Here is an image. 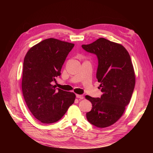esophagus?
Masks as SVG:
<instances>
[{"label":"esophagus","instance_id":"34e87169","mask_svg":"<svg viewBox=\"0 0 153 153\" xmlns=\"http://www.w3.org/2000/svg\"><path fill=\"white\" fill-rule=\"evenodd\" d=\"M76 98L78 99H84V95L82 94H76Z\"/></svg>","mask_w":153,"mask_h":153}]
</instances>
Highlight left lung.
Wrapping results in <instances>:
<instances>
[{
  "mask_svg": "<svg viewBox=\"0 0 153 153\" xmlns=\"http://www.w3.org/2000/svg\"><path fill=\"white\" fill-rule=\"evenodd\" d=\"M82 47L98 57L96 78L103 93L101 98L85 96L92 105L86 114L87 119L98 128L110 126L123 115L135 87V75L130 56L123 45L103 38Z\"/></svg>",
  "mask_w": 153,
  "mask_h": 153,
  "instance_id": "1",
  "label": "left lung"
}]
</instances>
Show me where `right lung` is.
I'll return each instance as SVG.
<instances>
[{
	"label": "right lung",
	"instance_id": "right-lung-1",
	"mask_svg": "<svg viewBox=\"0 0 153 153\" xmlns=\"http://www.w3.org/2000/svg\"><path fill=\"white\" fill-rule=\"evenodd\" d=\"M74 44L54 38L45 39L27 52L24 61L22 88L29 109L39 121H58L75 101V94L52 84Z\"/></svg>",
	"mask_w": 153,
	"mask_h": 153
}]
</instances>
